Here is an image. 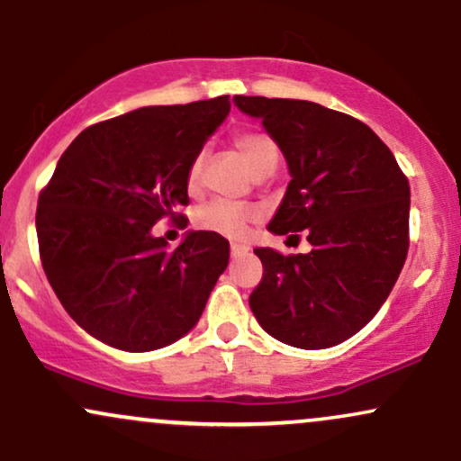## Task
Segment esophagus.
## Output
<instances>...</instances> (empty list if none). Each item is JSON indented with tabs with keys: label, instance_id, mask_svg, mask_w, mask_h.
<instances>
[{
	"label": "esophagus",
	"instance_id": "34e87169",
	"mask_svg": "<svg viewBox=\"0 0 461 461\" xmlns=\"http://www.w3.org/2000/svg\"><path fill=\"white\" fill-rule=\"evenodd\" d=\"M249 253L247 245H240V242H231V258H242Z\"/></svg>",
	"mask_w": 461,
	"mask_h": 461
}]
</instances>
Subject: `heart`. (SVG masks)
<instances>
[{"instance_id": "1", "label": "heart", "mask_w": 461, "mask_h": 461, "mask_svg": "<svg viewBox=\"0 0 461 461\" xmlns=\"http://www.w3.org/2000/svg\"><path fill=\"white\" fill-rule=\"evenodd\" d=\"M238 153L242 156V160L249 164L253 173L267 171V168H275L279 160V151L277 145L268 139L267 134H240L236 136L234 140ZM201 171V156L193 162L190 167V182L199 177ZM258 219V208L249 203H240V201H227V199H216L210 201L208 205L201 208V212L197 216L199 225L203 230L216 231V234L227 236V238H236L245 231V227L251 223V221Z\"/></svg>"}]
</instances>
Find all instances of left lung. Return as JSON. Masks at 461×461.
Instances as JSON below:
<instances>
[{"label":"left lung","mask_w":461,"mask_h":461,"mask_svg":"<svg viewBox=\"0 0 461 461\" xmlns=\"http://www.w3.org/2000/svg\"><path fill=\"white\" fill-rule=\"evenodd\" d=\"M262 121L290 182L267 230L299 238L310 253L256 249L262 282L249 297L262 330L297 348H330L377 314L410 245V184L393 151L362 121L303 99L236 95Z\"/></svg>","instance_id":"left-lung-1"}]
</instances>
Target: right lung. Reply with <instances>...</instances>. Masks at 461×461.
Returning <instances> with one entry per match:
<instances>
[{"label":"right lung","instance_id":"obj_1","mask_svg":"<svg viewBox=\"0 0 461 461\" xmlns=\"http://www.w3.org/2000/svg\"><path fill=\"white\" fill-rule=\"evenodd\" d=\"M230 97L145 105L91 125L58 160L39 197L47 279L73 321L104 345L156 351L197 325L230 242L184 234L176 249L151 227L188 203V173L230 114Z\"/></svg>","mask_w":461,"mask_h":461}]
</instances>
